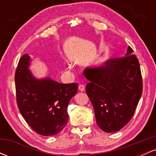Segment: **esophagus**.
<instances>
[{
	"label": "esophagus",
	"mask_w": 156,
	"mask_h": 156,
	"mask_svg": "<svg viewBox=\"0 0 156 156\" xmlns=\"http://www.w3.org/2000/svg\"><path fill=\"white\" fill-rule=\"evenodd\" d=\"M78 89H79L80 92H83V91H85V86L83 84H80L78 86Z\"/></svg>",
	"instance_id": "34e87169"
}]
</instances>
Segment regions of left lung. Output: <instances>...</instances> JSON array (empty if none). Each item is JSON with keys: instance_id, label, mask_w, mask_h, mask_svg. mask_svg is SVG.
Segmentation results:
<instances>
[{"instance_id": "8db88e82", "label": "left lung", "mask_w": 156, "mask_h": 156, "mask_svg": "<svg viewBox=\"0 0 156 156\" xmlns=\"http://www.w3.org/2000/svg\"><path fill=\"white\" fill-rule=\"evenodd\" d=\"M133 51L129 46L125 56L83 72L97 124L105 132L118 131L131 119L142 94L140 65Z\"/></svg>"}]
</instances>
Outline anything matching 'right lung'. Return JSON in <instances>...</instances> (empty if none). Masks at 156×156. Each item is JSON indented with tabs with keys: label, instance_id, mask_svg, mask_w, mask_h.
<instances>
[{
	"label": "right lung",
	"instance_id": "obj_1",
	"mask_svg": "<svg viewBox=\"0 0 156 156\" xmlns=\"http://www.w3.org/2000/svg\"><path fill=\"white\" fill-rule=\"evenodd\" d=\"M29 65L30 56L23 55L15 74L20 112L36 133L55 135L67 125L68 104L77 93L78 83H60L50 78L38 80L32 76Z\"/></svg>",
	"mask_w": 156,
	"mask_h": 156
}]
</instances>
